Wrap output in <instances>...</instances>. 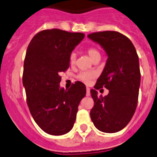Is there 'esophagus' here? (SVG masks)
Wrapping results in <instances>:
<instances>
[{"label": "esophagus", "mask_w": 157, "mask_h": 157, "mask_svg": "<svg viewBox=\"0 0 157 157\" xmlns=\"http://www.w3.org/2000/svg\"><path fill=\"white\" fill-rule=\"evenodd\" d=\"M86 96L87 97L90 96V89L89 87L86 88Z\"/></svg>", "instance_id": "34e87169"}]
</instances>
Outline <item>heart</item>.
Wrapping results in <instances>:
<instances>
[{
  "mask_svg": "<svg viewBox=\"0 0 157 157\" xmlns=\"http://www.w3.org/2000/svg\"><path fill=\"white\" fill-rule=\"evenodd\" d=\"M87 53L92 60L94 59L95 58H97V57H101L100 52H99L96 48H89V49L87 50ZM76 56L75 53H72V54L70 55L69 63L71 65L75 64V63H76ZM95 76H96V73H95V72H91V71H88V72H80L78 76H77V78H78V80H80V81H83V82L89 83L90 80L94 78Z\"/></svg>",
  "mask_w": 157,
  "mask_h": 157,
  "instance_id": "b5f03b06",
  "label": "heart"
}]
</instances>
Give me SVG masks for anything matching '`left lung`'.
I'll list each match as a JSON object with an SVG mask.
<instances>
[{
	"label": "left lung",
	"instance_id": "8db88e82",
	"mask_svg": "<svg viewBox=\"0 0 157 157\" xmlns=\"http://www.w3.org/2000/svg\"><path fill=\"white\" fill-rule=\"evenodd\" d=\"M98 43L107 56L105 67L90 90L94 105L90 117L96 128L105 133L123 129L133 117L140 86L139 57L133 43L117 31H102L88 35ZM105 87L109 94L97 96L96 89Z\"/></svg>",
	"mask_w": 157,
	"mask_h": 157
}]
</instances>
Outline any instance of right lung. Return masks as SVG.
<instances>
[{
  "instance_id": "add662e5",
  "label": "right lung",
  "mask_w": 157,
  "mask_h": 157,
  "mask_svg": "<svg viewBox=\"0 0 157 157\" xmlns=\"http://www.w3.org/2000/svg\"><path fill=\"white\" fill-rule=\"evenodd\" d=\"M85 38L83 33L52 29L40 31L28 46L22 83L34 120L46 133L61 136L69 132L86 87L76 81L68 90L59 86V73L69 67V56Z\"/></svg>"
}]
</instances>
